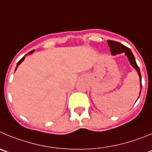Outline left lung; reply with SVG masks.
<instances>
[{"label": "left lung", "instance_id": "obj_1", "mask_svg": "<svg viewBox=\"0 0 152 152\" xmlns=\"http://www.w3.org/2000/svg\"><path fill=\"white\" fill-rule=\"evenodd\" d=\"M107 42H108L109 47L110 48V52H111V54L113 55H115L116 54H121V53H124V55L127 56V59L130 61V65H131L134 69H136L138 73L139 76H140V88H142V77L141 74H140V70L139 66H137V62H136L135 58H134V55L132 53L131 50H130L129 48H127V46H124L123 44L120 43L118 42H116V41L113 40H107ZM140 93H141V90L140 91ZM140 97V96H139ZM138 97V98H139ZM138 100V99H137Z\"/></svg>", "mask_w": 152, "mask_h": 152}]
</instances>
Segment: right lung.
<instances>
[{
    "mask_svg": "<svg viewBox=\"0 0 152 152\" xmlns=\"http://www.w3.org/2000/svg\"><path fill=\"white\" fill-rule=\"evenodd\" d=\"M34 52V50H32V51H31V52H28V55H30V54H32V53H33V52ZM25 55V56H24V57H23V58H22V59H21V60H20V61H18V63H17V65H16V67H15V70H16V69H17V68H18V65L20 64H21V63H22V61H24V60H25V56H26V55Z\"/></svg>",
    "mask_w": 152,
    "mask_h": 152,
    "instance_id": "obj_1",
    "label": "right lung"
}]
</instances>
